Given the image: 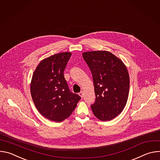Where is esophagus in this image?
Returning a JSON list of instances; mask_svg holds the SVG:
<instances>
[{"label":"esophagus","instance_id":"1","mask_svg":"<svg viewBox=\"0 0 160 160\" xmlns=\"http://www.w3.org/2000/svg\"><path fill=\"white\" fill-rule=\"evenodd\" d=\"M78 94H79V96L82 98L83 97V92L82 91V92H79L78 93Z\"/></svg>","mask_w":160,"mask_h":160}]
</instances>
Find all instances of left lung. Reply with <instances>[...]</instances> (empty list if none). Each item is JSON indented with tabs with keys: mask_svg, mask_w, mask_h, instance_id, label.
<instances>
[{
	"mask_svg": "<svg viewBox=\"0 0 160 160\" xmlns=\"http://www.w3.org/2000/svg\"><path fill=\"white\" fill-rule=\"evenodd\" d=\"M83 58L92 75L95 102L94 115L102 121L117 117L124 109L128 97L130 78L124 63L106 51L85 52Z\"/></svg>",
	"mask_w": 160,
	"mask_h": 160,
	"instance_id": "1",
	"label": "left lung"
}]
</instances>
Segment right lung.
Returning <instances> with one entry per match:
<instances>
[{
    "label": "right lung",
    "mask_w": 160,
    "mask_h": 160,
    "mask_svg": "<svg viewBox=\"0 0 160 160\" xmlns=\"http://www.w3.org/2000/svg\"><path fill=\"white\" fill-rule=\"evenodd\" d=\"M71 56L65 52L43 59L32 76L30 91L35 107L42 116L56 122L69 117L81 99L70 90L64 77Z\"/></svg>",
    "instance_id": "1"
}]
</instances>
